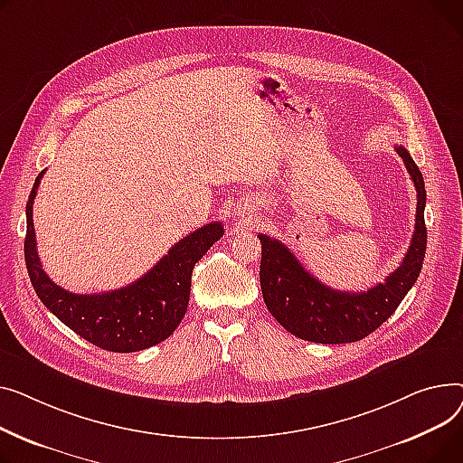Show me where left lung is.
Returning a JSON list of instances; mask_svg holds the SVG:
<instances>
[{
	"label": "left lung",
	"instance_id": "1",
	"mask_svg": "<svg viewBox=\"0 0 463 463\" xmlns=\"http://www.w3.org/2000/svg\"><path fill=\"white\" fill-rule=\"evenodd\" d=\"M394 149L417 188V219L407 254L383 284L361 293L333 289L314 279L280 241L258 235L261 241L260 284L263 301L273 317L297 338L317 344L363 340L394 314L417 282L426 254L424 179L407 149L402 146Z\"/></svg>",
	"mask_w": 463,
	"mask_h": 463
}]
</instances>
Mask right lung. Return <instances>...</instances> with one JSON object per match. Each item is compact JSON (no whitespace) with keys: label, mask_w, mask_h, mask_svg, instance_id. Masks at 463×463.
Listing matches in <instances>:
<instances>
[{"label":"right lung","mask_w":463,"mask_h":463,"mask_svg":"<svg viewBox=\"0 0 463 463\" xmlns=\"http://www.w3.org/2000/svg\"><path fill=\"white\" fill-rule=\"evenodd\" d=\"M41 172L25 205V267L43 305L69 329L97 347L134 353L166 340L181 323L190 297L194 265L224 235L221 222L188 233L136 282L106 293L78 295L52 282L41 265L33 228V200Z\"/></svg>","instance_id":"add662e5"}]
</instances>
